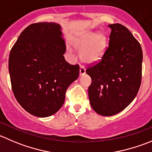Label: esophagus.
Masks as SVG:
<instances>
[{
    "label": "esophagus",
    "instance_id": "34e87169",
    "mask_svg": "<svg viewBox=\"0 0 152 152\" xmlns=\"http://www.w3.org/2000/svg\"><path fill=\"white\" fill-rule=\"evenodd\" d=\"M85 74V68L84 67V66L80 65V68H79V75L82 76V75Z\"/></svg>",
    "mask_w": 152,
    "mask_h": 152
}]
</instances>
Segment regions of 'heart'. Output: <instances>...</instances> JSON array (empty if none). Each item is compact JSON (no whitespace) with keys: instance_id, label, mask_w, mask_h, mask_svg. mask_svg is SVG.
Instances as JSON below:
<instances>
[{"instance_id":"b5f03b06","label":"heart","mask_w":152,"mask_h":152,"mask_svg":"<svg viewBox=\"0 0 152 152\" xmlns=\"http://www.w3.org/2000/svg\"><path fill=\"white\" fill-rule=\"evenodd\" d=\"M73 46L81 50V59L87 64H93L99 61L107 48V39L103 33L88 31L81 33L71 40ZM70 52L72 49L67 48Z\"/></svg>"}]
</instances>
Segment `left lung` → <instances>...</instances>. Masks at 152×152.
I'll return each mask as SVG.
<instances>
[{
    "mask_svg": "<svg viewBox=\"0 0 152 152\" xmlns=\"http://www.w3.org/2000/svg\"><path fill=\"white\" fill-rule=\"evenodd\" d=\"M109 45L99 62L89 66L88 96L92 108L102 116L124 110L137 94L142 80V51L132 32L120 23L109 24Z\"/></svg>",
    "mask_w": 152,
    "mask_h": 152,
    "instance_id": "obj_1",
    "label": "left lung"
}]
</instances>
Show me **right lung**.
I'll list each match as a JSON object with an SVG mask.
<instances>
[{
    "label": "right lung",
    "mask_w": 152,
    "mask_h": 152,
    "mask_svg": "<svg viewBox=\"0 0 152 152\" xmlns=\"http://www.w3.org/2000/svg\"><path fill=\"white\" fill-rule=\"evenodd\" d=\"M65 51L61 26L52 22L29 25L13 45L9 57L12 89L32 115L47 117L56 113L67 88L79 77V64L67 62Z\"/></svg>",
    "instance_id": "obj_1"
}]
</instances>
